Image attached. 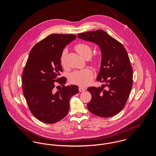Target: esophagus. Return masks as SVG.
<instances>
[{
  "instance_id": "obj_1",
  "label": "esophagus",
  "mask_w": 156,
  "mask_h": 156,
  "mask_svg": "<svg viewBox=\"0 0 156 156\" xmlns=\"http://www.w3.org/2000/svg\"><path fill=\"white\" fill-rule=\"evenodd\" d=\"M79 90L80 92H83V91H85V90H86V89H85V88H83V87H80L79 88Z\"/></svg>"
}]
</instances>
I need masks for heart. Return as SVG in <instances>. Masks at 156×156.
<instances>
[{
	"label": "heart",
	"mask_w": 156,
	"mask_h": 156,
	"mask_svg": "<svg viewBox=\"0 0 156 156\" xmlns=\"http://www.w3.org/2000/svg\"><path fill=\"white\" fill-rule=\"evenodd\" d=\"M75 50L83 58H85L87 56H89L90 57L92 54V49L90 47L89 45L85 43H80L76 45ZM67 52L68 50L67 48H65L61 54V64L63 67L66 66V58L67 56ZM100 58H97L94 61V64L95 66H98L100 64ZM93 77L94 74L92 71L89 68H86L73 72L71 74L69 80L70 82L74 84L81 87H86L92 82Z\"/></svg>",
	"instance_id": "b5f03b06"
}]
</instances>
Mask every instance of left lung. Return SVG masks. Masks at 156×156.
<instances>
[{
  "mask_svg": "<svg viewBox=\"0 0 156 156\" xmlns=\"http://www.w3.org/2000/svg\"><path fill=\"white\" fill-rule=\"evenodd\" d=\"M78 37L98 45L102 55L97 80L105 84L88 88L92 95L88 109L97 116L111 117L124 108L133 86V68L128 53L121 43L103 30L80 33Z\"/></svg>",
  "mask_w": 156,
  "mask_h": 156,
  "instance_id": "obj_1",
  "label": "left lung"
}]
</instances>
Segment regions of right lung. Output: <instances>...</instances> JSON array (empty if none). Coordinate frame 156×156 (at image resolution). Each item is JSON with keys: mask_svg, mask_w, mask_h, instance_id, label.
Listing matches in <instances>:
<instances>
[{"mask_svg": "<svg viewBox=\"0 0 156 156\" xmlns=\"http://www.w3.org/2000/svg\"><path fill=\"white\" fill-rule=\"evenodd\" d=\"M76 38L72 34L48 35L33 47L24 68V96L32 115L44 123L63 119L69 111L71 97L79 92L77 86L66 87V77H59L64 48ZM58 84L63 87L56 91L54 88Z\"/></svg>", "mask_w": 156, "mask_h": 156, "instance_id": "right-lung-1", "label": "right lung"}]
</instances>
